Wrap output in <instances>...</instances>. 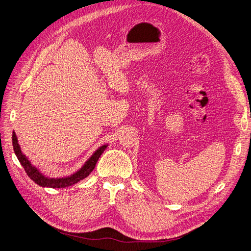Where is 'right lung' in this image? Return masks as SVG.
I'll return each mask as SVG.
<instances>
[{"mask_svg":"<svg viewBox=\"0 0 251 251\" xmlns=\"http://www.w3.org/2000/svg\"><path fill=\"white\" fill-rule=\"evenodd\" d=\"M12 143H13V149H14L15 155L31 180L41 187L54 188V189L66 188L69 186H73L78 183L79 181L83 180L85 177H87L93 172L95 166H96V163L99 157L101 156L104 150L107 148V146H108V144H104L100 146L86 160V162L82 164L81 168L78 169L74 174L65 176H60V177H50L46 176L45 174H43L38 168H35V166L28 160V158L25 156V155L23 154V152L21 151L20 145L18 144V139L15 132H13V135H12Z\"/></svg>","mask_w":251,"mask_h":251,"instance_id":"1","label":"right lung"}]
</instances>
